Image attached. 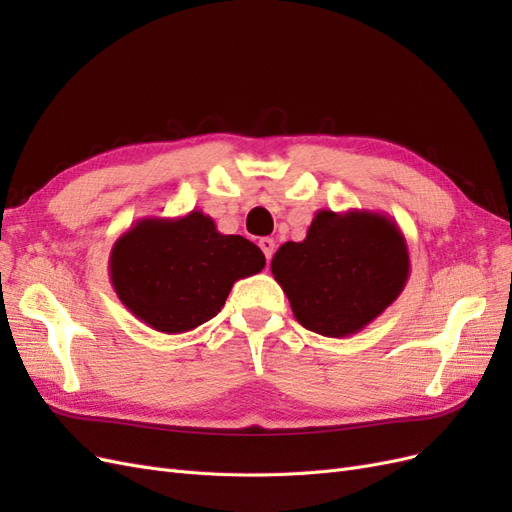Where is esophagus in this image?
<instances>
[{
  "instance_id": "34e87169",
  "label": "esophagus",
  "mask_w": 512,
  "mask_h": 512,
  "mask_svg": "<svg viewBox=\"0 0 512 512\" xmlns=\"http://www.w3.org/2000/svg\"><path fill=\"white\" fill-rule=\"evenodd\" d=\"M258 245H260L262 254L267 256V260H271V256H273V252H275V241L269 239V237H262V239L258 241Z\"/></svg>"
}]
</instances>
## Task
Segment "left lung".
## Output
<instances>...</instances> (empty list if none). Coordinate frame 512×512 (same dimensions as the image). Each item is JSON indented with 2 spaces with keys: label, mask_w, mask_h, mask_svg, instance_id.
I'll return each instance as SVG.
<instances>
[{
  "label": "left lung",
  "mask_w": 512,
  "mask_h": 512,
  "mask_svg": "<svg viewBox=\"0 0 512 512\" xmlns=\"http://www.w3.org/2000/svg\"><path fill=\"white\" fill-rule=\"evenodd\" d=\"M271 273L305 329L348 337L406 288L410 256L404 232L389 215L320 209L303 241H288L275 252Z\"/></svg>",
  "instance_id": "obj_1"
}]
</instances>
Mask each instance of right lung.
Segmentation results:
<instances>
[{"instance_id": "obj_1", "label": "right lung", "mask_w": 512, "mask_h": 512, "mask_svg": "<svg viewBox=\"0 0 512 512\" xmlns=\"http://www.w3.org/2000/svg\"><path fill=\"white\" fill-rule=\"evenodd\" d=\"M265 269V254L241 235H222L203 211L143 218L115 241L108 275L119 301L160 333L211 320L237 280Z\"/></svg>"}]
</instances>
